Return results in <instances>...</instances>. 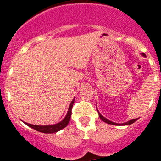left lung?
<instances>
[{
  "label": "left lung",
  "mask_w": 161,
  "mask_h": 161,
  "mask_svg": "<svg viewBox=\"0 0 161 161\" xmlns=\"http://www.w3.org/2000/svg\"><path fill=\"white\" fill-rule=\"evenodd\" d=\"M142 55H143V56H145V54H144V53H142ZM97 111L98 112V114H99V117H100V119H102V120L103 121V122H105V123H108V124L116 125V126H117V125H123V126H124V125H130V124H132V123H135V122H136V121H137L138 119H132V120H130V121H128V122H126V123H122V124H121V123H114V122H111V121L108 120V119H106V118H104L103 116H102V115L100 113H99V111H98L97 108Z\"/></svg>",
  "instance_id": "8db88e82"
}]
</instances>
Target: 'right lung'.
Returning <instances> with one entry per match:
<instances>
[{
    "mask_svg": "<svg viewBox=\"0 0 161 161\" xmlns=\"http://www.w3.org/2000/svg\"><path fill=\"white\" fill-rule=\"evenodd\" d=\"M74 98L73 100L71 102L70 106H69V108H68V113H67L66 116H65L64 119L61 121L60 123H56V124L54 125H48V126H38V125H33L30 124V123H25V124L27 125L28 126L31 127V128L35 129V130H38L39 132H42V133H46V134H52V133H55V132L59 131V130H62L64 127H66L68 126L69 121H70L71 119V115H72V108L73 106L74 103Z\"/></svg>",
    "mask_w": 161,
    "mask_h": 161,
    "instance_id": "add662e5",
    "label": "right lung"
}]
</instances>
